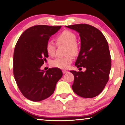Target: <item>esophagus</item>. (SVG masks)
<instances>
[{"instance_id":"esophagus-1","label":"esophagus","mask_w":125,"mask_h":125,"mask_svg":"<svg viewBox=\"0 0 125 125\" xmlns=\"http://www.w3.org/2000/svg\"><path fill=\"white\" fill-rule=\"evenodd\" d=\"M68 73V71H66V70H62V73H64V74H65V73Z\"/></svg>"}]
</instances>
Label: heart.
Returning a JSON list of instances; mask_svg holds the SVG:
<instances>
[{
  "instance_id": "heart-1",
  "label": "heart",
  "mask_w": 125,
  "mask_h": 125,
  "mask_svg": "<svg viewBox=\"0 0 125 125\" xmlns=\"http://www.w3.org/2000/svg\"><path fill=\"white\" fill-rule=\"evenodd\" d=\"M76 36L74 33L69 30H65L57 36L56 41L59 45L64 44L67 45L66 54L76 55L79 52V46L76 43ZM56 44L52 40H49L46 43V50L48 54L53 56L55 54ZM73 60L70 55L64 57H58L51 62L52 66L57 68L65 69L70 66Z\"/></svg>"
}]
</instances>
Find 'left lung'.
I'll use <instances>...</instances> for the list:
<instances>
[{
	"instance_id": "1",
	"label": "left lung",
	"mask_w": 125,
	"mask_h": 125,
	"mask_svg": "<svg viewBox=\"0 0 125 125\" xmlns=\"http://www.w3.org/2000/svg\"><path fill=\"white\" fill-rule=\"evenodd\" d=\"M79 34L80 51L75 62L77 67L86 68L84 72L70 71L74 76L72 89L84 98H92L101 93L109 79L111 59L109 45L103 34L85 24L65 26Z\"/></svg>"
}]
</instances>
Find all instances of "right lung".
I'll return each instance as SVG.
<instances>
[{
    "mask_svg": "<svg viewBox=\"0 0 125 125\" xmlns=\"http://www.w3.org/2000/svg\"><path fill=\"white\" fill-rule=\"evenodd\" d=\"M61 26L36 25L26 30L16 43L13 56V73L16 84L24 96L37 102L54 93L62 76L58 68L45 71L41 67L48 58L47 42Z\"/></svg>",
    "mask_w": 125,
    "mask_h": 125,
    "instance_id": "right-lung-1",
    "label": "right lung"
}]
</instances>
